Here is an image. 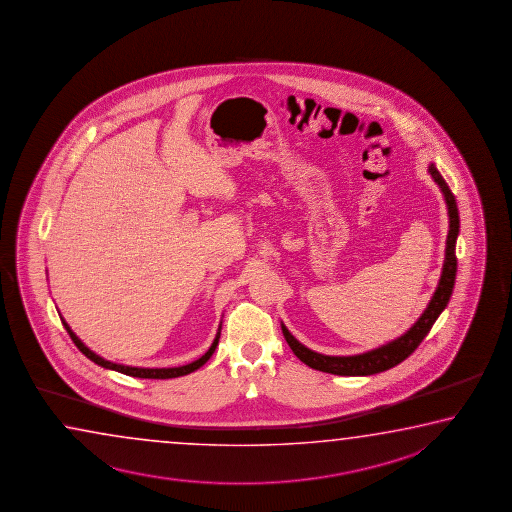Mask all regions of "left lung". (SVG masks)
I'll return each instance as SVG.
<instances>
[{"mask_svg":"<svg viewBox=\"0 0 512 512\" xmlns=\"http://www.w3.org/2000/svg\"><path fill=\"white\" fill-rule=\"evenodd\" d=\"M428 172L434 177V181L439 184L446 206H448V217H450V231L446 238V256H444V265H442L441 279L435 290L432 301L426 306L423 315L417 319L416 324L410 330L401 335V337L392 340L389 344L382 347H376L373 351H367L362 355L355 356H328L315 353L312 349L303 346L297 338L286 330L285 324H281V330L285 335L286 342L294 355L303 362V364L322 371V373L338 374V376H369V374L383 373L394 365L401 364L405 358L416 351L417 346L423 342V338L432 330L437 317L441 315L446 304L450 303L451 292L455 285V276H457V256H455V243L459 236V209H457V200L451 193L450 186L442 179L439 170L435 168L434 163L428 166Z\"/></svg>","mask_w":512,"mask_h":512,"instance_id":"obj_1","label":"left lung"}]
</instances>
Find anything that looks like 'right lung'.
Segmentation results:
<instances>
[{
	"label": "right lung",
	"instance_id": "right-lung-1",
	"mask_svg": "<svg viewBox=\"0 0 512 512\" xmlns=\"http://www.w3.org/2000/svg\"><path fill=\"white\" fill-rule=\"evenodd\" d=\"M61 321L62 324H64L66 331L70 333L71 340L75 342V346L80 349V353H82V355H86L91 362L102 365L105 369H113V371H118V373L127 374V376H134V378H150V380H168V378H177V376H184V374H190L193 373V371H197V369L206 364L209 358H211V355L215 353V349H217L218 346V338H220V330H218L217 337L213 340V344H211L208 351H206L204 355L200 356L199 360H195V362H191V364L181 365V367H163V369H145V367H130V365L113 364V362L105 360L102 356L96 355V353H93L89 347L82 344V340H80V338L71 331L70 326H68V322L64 321L62 317Z\"/></svg>",
	"mask_w": 512,
	"mask_h": 512
}]
</instances>
